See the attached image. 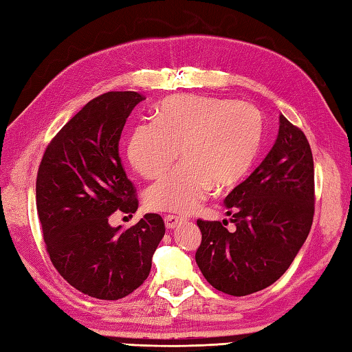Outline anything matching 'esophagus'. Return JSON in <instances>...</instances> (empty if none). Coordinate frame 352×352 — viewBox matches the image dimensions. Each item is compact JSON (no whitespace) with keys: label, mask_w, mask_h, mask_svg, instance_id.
Wrapping results in <instances>:
<instances>
[{"label":"esophagus","mask_w":352,"mask_h":352,"mask_svg":"<svg viewBox=\"0 0 352 352\" xmlns=\"http://www.w3.org/2000/svg\"><path fill=\"white\" fill-rule=\"evenodd\" d=\"M182 221L183 219L180 218V216H175V214H166V216H164V226H166V228H169V230L175 228Z\"/></svg>","instance_id":"1"}]
</instances>
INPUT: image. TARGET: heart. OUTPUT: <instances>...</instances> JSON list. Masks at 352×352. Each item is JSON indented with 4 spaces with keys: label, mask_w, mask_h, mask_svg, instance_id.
<instances>
[{
    "label": "heart",
    "mask_w": 352,
    "mask_h": 352,
    "mask_svg": "<svg viewBox=\"0 0 352 352\" xmlns=\"http://www.w3.org/2000/svg\"><path fill=\"white\" fill-rule=\"evenodd\" d=\"M263 138V118L248 102L210 96H172L155 109V121L131 131L126 155L145 178L160 177L180 148L183 166L149 186L148 208L192 213L213 186H236L252 166Z\"/></svg>",
    "instance_id": "1"
}]
</instances>
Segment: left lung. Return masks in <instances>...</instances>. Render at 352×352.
<instances>
[{
  "mask_svg": "<svg viewBox=\"0 0 352 352\" xmlns=\"http://www.w3.org/2000/svg\"><path fill=\"white\" fill-rule=\"evenodd\" d=\"M236 230L219 221L197 223L195 260L223 294L266 289L287 271L307 239L315 214V168L305 134L280 115L278 138L265 160L226 198Z\"/></svg>",
  "mask_w": 352,
  "mask_h": 352,
  "instance_id": "1",
  "label": "left lung"
}]
</instances>
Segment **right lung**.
Listing matches in <instances>:
<instances>
[{
	"label": "right lung",
	"instance_id": "obj_1",
	"mask_svg": "<svg viewBox=\"0 0 352 352\" xmlns=\"http://www.w3.org/2000/svg\"><path fill=\"white\" fill-rule=\"evenodd\" d=\"M142 100L138 92H107L89 101L52 138L37 170L36 206L51 263L72 287L98 300L136 290L164 236L155 213L129 230L109 223L116 210L131 214L139 206L119 139Z\"/></svg>",
	"mask_w": 352,
	"mask_h": 352
}]
</instances>
